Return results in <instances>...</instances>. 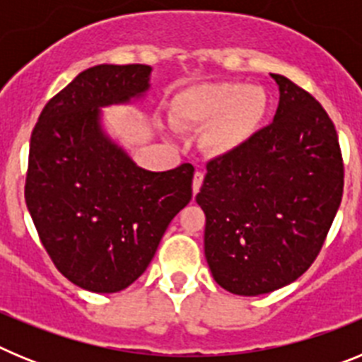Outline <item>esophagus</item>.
<instances>
[{
  "label": "esophagus",
  "mask_w": 362,
  "mask_h": 362,
  "mask_svg": "<svg viewBox=\"0 0 362 362\" xmlns=\"http://www.w3.org/2000/svg\"><path fill=\"white\" fill-rule=\"evenodd\" d=\"M203 172H196V174H194V181H192V192H194V196L199 192L201 185H203Z\"/></svg>",
  "instance_id": "obj_1"
}]
</instances>
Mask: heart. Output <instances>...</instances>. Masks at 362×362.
I'll use <instances>...</instances> for the list:
<instances>
[{"instance_id": "obj_1", "label": "heart", "mask_w": 362, "mask_h": 362, "mask_svg": "<svg viewBox=\"0 0 362 362\" xmlns=\"http://www.w3.org/2000/svg\"><path fill=\"white\" fill-rule=\"evenodd\" d=\"M267 114L268 99L259 86L199 83L175 95L172 123L179 130L204 129V150L214 158H230L257 136Z\"/></svg>"}]
</instances>
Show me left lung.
I'll return each instance as SVG.
<instances>
[{"label": "left lung", "mask_w": 362, "mask_h": 362, "mask_svg": "<svg viewBox=\"0 0 362 362\" xmlns=\"http://www.w3.org/2000/svg\"><path fill=\"white\" fill-rule=\"evenodd\" d=\"M279 107L245 148L206 166L196 196L206 216L204 257L219 286L263 296L317 257L343 197V158L325 108L272 74Z\"/></svg>", "instance_id": "obj_1"}]
</instances>
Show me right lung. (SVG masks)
<instances>
[{
  "label": "right lung",
  "mask_w": 362,
  "mask_h": 362,
  "mask_svg": "<svg viewBox=\"0 0 362 362\" xmlns=\"http://www.w3.org/2000/svg\"><path fill=\"white\" fill-rule=\"evenodd\" d=\"M148 65H98L45 105L30 137L25 201L63 276L95 293L141 276L170 221L192 199L194 166L150 172L105 130L101 108L150 88Z\"/></svg>",
  "instance_id": "1"
}]
</instances>
